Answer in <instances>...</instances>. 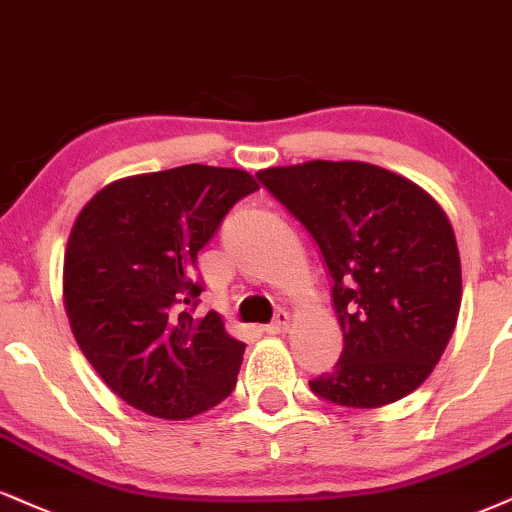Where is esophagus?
Here are the masks:
<instances>
[{"mask_svg":"<svg viewBox=\"0 0 512 512\" xmlns=\"http://www.w3.org/2000/svg\"><path fill=\"white\" fill-rule=\"evenodd\" d=\"M289 313L287 311H280L275 315V320L270 325H266V332L268 334H280V332H287L289 330Z\"/></svg>","mask_w":512,"mask_h":512,"instance_id":"34e87169","label":"esophagus"}]
</instances>
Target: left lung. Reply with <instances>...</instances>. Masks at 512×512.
<instances>
[{"mask_svg": "<svg viewBox=\"0 0 512 512\" xmlns=\"http://www.w3.org/2000/svg\"><path fill=\"white\" fill-rule=\"evenodd\" d=\"M256 175L311 232L334 282L344 351L311 389L346 408H380L418 389L449 344L463 299L456 235L439 201L363 161Z\"/></svg>", "mask_w": 512, "mask_h": 512, "instance_id": "obj_1", "label": "left lung"}]
</instances>
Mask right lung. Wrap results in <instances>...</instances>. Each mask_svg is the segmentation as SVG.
Wrapping results in <instances>:
<instances>
[{
	"label": "right lung",
	"mask_w": 512,
	"mask_h": 512,
	"mask_svg": "<svg viewBox=\"0 0 512 512\" xmlns=\"http://www.w3.org/2000/svg\"><path fill=\"white\" fill-rule=\"evenodd\" d=\"M258 182L189 166L116 180L82 206L63 254V308L80 351L113 394L161 420H187L235 389L246 344L223 318H192L197 254Z\"/></svg>",
	"instance_id": "right-lung-1"
}]
</instances>
